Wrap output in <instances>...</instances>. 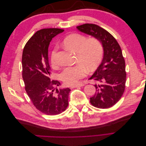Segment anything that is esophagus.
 Instances as JSON below:
<instances>
[{"label": "esophagus", "instance_id": "34e87169", "mask_svg": "<svg viewBox=\"0 0 146 146\" xmlns=\"http://www.w3.org/2000/svg\"><path fill=\"white\" fill-rule=\"evenodd\" d=\"M85 83H78L77 84V85H73L72 86H70V88H71V89H72V88H77V87H82V86H85Z\"/></svg>", "mask_w": 146, "mask_h": 146}]
</instances>
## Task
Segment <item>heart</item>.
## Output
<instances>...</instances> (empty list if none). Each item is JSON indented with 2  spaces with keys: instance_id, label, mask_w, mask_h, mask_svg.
I'll return each mask as SVG.
<instances>
[{
  "instance_id": "b5f03b06",
  "label": "heart",
  "mask_w": 146,
  "mask_h": 146,
  "mask_svg": "<svg viewBox=\"0 0 146 146\" xmlns=\"http://www.w3.org/2000/svg\"><path fill=\"white\" fill-rule=\"evenodd\" d=\"M64 47L70 51L76 52V62L78 64L64 69L60 78L66 85L72 86L85 76L88 71L94 70L102 58L103 47L99 39L91 37L86 39L84 35L73 33L66 36L63 41ZM56 50L51 55V63L56 64Z\"/></svg>"
}]
</instances>
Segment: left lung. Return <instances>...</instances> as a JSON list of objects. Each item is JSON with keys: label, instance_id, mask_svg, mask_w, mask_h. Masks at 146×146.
<instances>
[{"label": "left lung", "instance_id": "left-lung-1", "mask_svg": "<svg viewBox=\"0 0 146 146\" xmlns=\"http://www.w3.org/2000/svg\"><path fill=\"white\" fill-rule=\"evenodd\" d=\"M77 28L99 39L104 48L102 61L90 78L96 89L90 103L98 108L111 107L121 99L125 88V63L121 47L113 35L98 25L85 24Z\"/></svg>", "mask_w": 146, "mask_h": 146}]
</instances>
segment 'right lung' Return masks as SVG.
<instances>
[{
	"instance_id": "right-lung-1",
	"label": "right lung",
	"mask_w": 146,
	"mask_h": 146,
	"mask_svg": "<svg viewBox=\"0 0 146 146\" xmlns=\"http://www.w3.org/2000/svg\"><path fill=\"white\" fill-rule=\"evenodd\" d=\"M63 29H43L30 38L24 48L22 57L23 78L25 90L33 105L46 115H56L68 106L69 88L58 90L57 80H51L48 48L52 38Z\"/></svg>"
}]
</instances>
